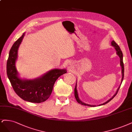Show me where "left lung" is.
<instances>
[{
    "instance_id": "1",
    "label": "left lung",
    "mask_w": 132,
    "mask_h": 132,
    "mask_svg": "<svg viewBox=\"0 0 132 132\" xmlns=\"http://www.w3.org/2000/svg\"><path fill=\"white\" fill-rule=\"evenodd\" d=\"M111 46H112L113 47L115 48V50L116 51V54H117L118 56H119L120 58V65L121 67V69H122V80H121V85L122 82V81H123V78H124V65H123V53H122L121 49L119 47V45H118L113 40H112L111 43ZM121 85L120 86H119V87L117 88V90H116V92L115 93V94L113 95V96L109 100H108V101L106 102H105V103H104L103 104H99V106L100 105H104V104H105L106 103H108V102H109L111 100H112L113 98L115 97V95L117 94L118 91H119V89L120 87L121 86ZM74 95H75V97L76 98V100L77 101V102H78L79 104H81V105H87V106H91V107H94V106H95L96 105H90V104H86V103H85L84 102H82L81 101H80V99H79V95H78V91H77V84L76 83V85H75V89H74Z\"/></svg>"
}]
</instances>
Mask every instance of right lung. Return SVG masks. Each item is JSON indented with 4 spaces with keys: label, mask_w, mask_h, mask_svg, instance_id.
<instances>
[{
    "label": "right lung",
    "mask_w": 132,
    "mask_h": 132,
    "mask_svg": "<svg viewBox=\"0 0 132 132\" xmlns=\"http://www.w3.org/2000/svg\"><path fill=\"white\" fill-rule=\"evenodd\" d=\"M25 33L13 44L6 64L7 77L16 93L24 101L35 103L45 102L50 97L53 85L60 76L67 72L65 69H54L33 80L21 79L16 68L18 50Z\"/></svg>",
    "instance_id": "1"
}]
</instances>
